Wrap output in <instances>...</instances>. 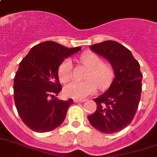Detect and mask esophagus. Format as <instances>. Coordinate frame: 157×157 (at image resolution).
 <instances>
[{"label":"esophagus","mask_w":157,"mask_h":157,"mask_svg":"<svg viewBox=\"0 0 157 157\" xmlns=\"http://www.w3.org/2000/svg\"><path fill=\"white\" fill-rule=\"evenodd\" d=\"M74 101H75V103L84 102V101H86V99H76V98H75V99H74Z\"/></svg>","instance_id":"esophagus-1"}]
</instances>
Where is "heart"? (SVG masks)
Returning a JSON list of instances; mask_svg holds the SVG:
<instances>
[{
	"label": "heart",
	"mask_w": 157,
	"mask_h": 157,
	"mask_svg": "<svg viewBox=\"0 0 157 157\" xmlns=\"http://www.w3.org/2000/svg\"><path fill=\"white\" fill-rule=\"evenodd\" d=\"M82 63L89 69L84 82L73 81L64 87L67 97L82 99L97 91L98 86L101 90L109 87L113 78V70L109 64L102 63V59L93 52H86L80 57ZM72 63L70 59L63 60L58 68V76L62 82L71 78Z\"/></svg>",
	"instance_id": "b5f03b06"
}]
</instances>
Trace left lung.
<instances>
[{"label": "left lung", "instance_id": "8db88e82", "mask_svg": "<svg viewBox=\"0 0 157 157\" xmlns=\"http://www.w3.org/2000/svg\"><path fill=\"white\" fill-rule=\"evenodd\" d=\"M90 48L110 63L115 78L106 92L94 99L97 109L87 118L97 130L113 133L130 124L137 110L143 78L140 64L128 48L116 41L107 40Z\"/></svg>", "mask_w": 157, "mask_h": 157}]
</instances>
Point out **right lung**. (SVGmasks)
I'll list each match as a JSON object with an SVG mask.
<instances>
[{
  "mask_svg": "<svg viewBox=\"0 0 157 157\" xmlns=\"http://www.w3.org/2000/svg\"><path fill=\"white\" fill-rule=\"evenodd\" d=\"M81 47L67 48L54 41L33 47L20 63L13 84L15 105L21 120L32 130L44 132L62 124L72 98L59 100L60 63Z\"/></svg>",
  "mask_w": 157,
  "mask_h": 157,
  "instance_id": "add662e5",
  "label": "right lung"
}]
</instances>
